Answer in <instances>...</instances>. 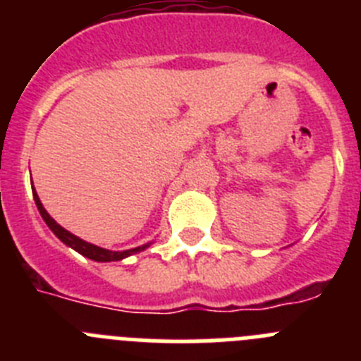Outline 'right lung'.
<instances>
[{
  "instance_id": "right-lung-1",
  "label": "right lung",
  "mask_w": 361,
  "mask_h": 361,
  "mask_svg": "<svg viewBox=\"0 0 361 361\" xmlns=\"http://www.w3.org/2000/svg\"><path fill=\"white\" fill-rule=\"evenodd\" d=\"M32 193H34V200H36V206H37V209H39L41 216H43V220L47 222V226L52 229L54 235H56V237L59 238L61 242H65L66 245H70L72 250H75L78 253H81L82 257L92 258V260H95V262H114V260H123V258L130 257V255L139 253V251L146 250V247L149 245V244H145V245H139V247H133V250H126V251H110V250H103V247H99V245L88 244V242L81 240V238L75 237V235H72V233L66 231L65 228H61V226L57 224L56 220H54L52 216L47 213V209L43 208V204H41L39 197H37V193L34 188H32Z\"/></svg>"
}]
</instances>
